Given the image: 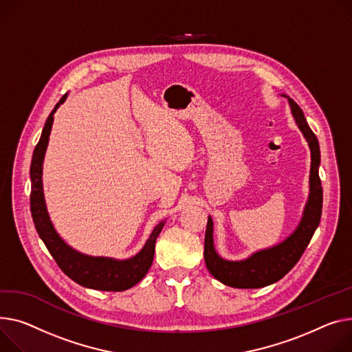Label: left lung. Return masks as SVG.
I'll return each mask as SVG.
<instances>
[{
    "label": "left lung",
    "instance_id": "1",
    "mask_svg": "<svg viewBox=\"0 0 352 352\" xmlns=\"http://www.w3.org/2000/svg\"><path fill=\"white\" fill-rule=\"evenodd\" d=\"M286 96V95H283ZM290 103L294 120L306 137L311 151L310 168V194L304 208L302 218L296 230L282 243L263 249L250 254L245 261H225L217 253L214 246V222L208 217L205 230V265L221 283L236 289H259L276 283L286 276L300 261L301 254L310 243L314 232L320 223L322 209V186L318 177L320 167V146L316 134L309 127L300 106L286 96Z\"/></svg>",
    "mask_w": 352,
    "mask_h": 352
}]
</instances>
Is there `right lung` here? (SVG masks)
I'll list each match as a JSON object with an SVG mask.
<instances>
[{
	"label": "right lung",
	"instance_id": "add662e5",
	"mask_svg": "<svg viewBox=\"0 0 352 352\" xmlns=\"http://www.w3.org/2000/svg\"><path fill=\"white\" fill-rule=\"evenodd\" d=\"M67 93L56 103L55 109L46 119L39 142L34 150L31 161V212L36 228V232L46 249L50 250L60 270L76 282L78 285L103 292H123L142 280L151 267L155 250V239L158 238L166 221H161L154 230L144 248L135 256L126 261H117L113 257H95L83 254L70 248L63 242L55 230L48 210L45 205L43 188H42V164L46 147H48L50 134L54 123V114L58 107L66 100Z\"/></svg>",
	"mask_w": 352,
	"mask_h": 352
}]
</instances>
